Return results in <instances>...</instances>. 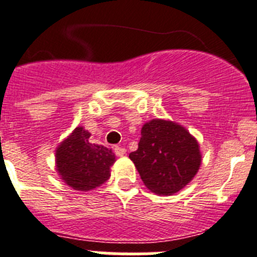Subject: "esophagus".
<instances>
[{
  "label": "esophagus",
  "instance_id": "obj_1",
  "mask_svg": "<svg viewBox=\"0 0 257 257\" xmlns=\"http://www.w3.org/2000/svg\"><path fill=\"white\" fill-rule=\"evenodd\" d=\"M114 153L117 154L118 157H122L126 154V149L122 148V147H114Z\"/></svg>",
  "mask_w": 257,
  "mask_h": 257
}]
</instances>
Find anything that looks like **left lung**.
<instances>
[{
    "label": "left lung",
    "mask_w": 257,
    "mask_h": 257,
    "mask_svg": "<svg viewBox=\"0 0 257 257\" xmlns=\"http://www.w3.org/2000/svg\"><path fill=\"white\" fill-rule=\"evenodd\" d=\"M130 160L145 187L171 196L190 183L201 166L199 144L185 127L165 119H152L142 128L138 151Z\"/></svg>",
    "instance_id": "1"
}]
</instances>
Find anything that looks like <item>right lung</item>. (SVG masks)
Masks as SVG:
<instances>
[{
    "label": "right lung",
    "mask_w": 257,
    "mask_h": 257,
    "mask_svg": "<svg viewBox=\"0 0 257 257\" xmlns=\"http://www.w3.org/2000/svg\"><path fill=\"white\" fill-rule=\"evenodd\" d=\"M91 134L82 126L56 148V170L61 180L74 190L87 192L105 183L115 156L112 149L88 142Z\"/></svg>",
    "instance_id": "add662e5"
}]
</instances>
